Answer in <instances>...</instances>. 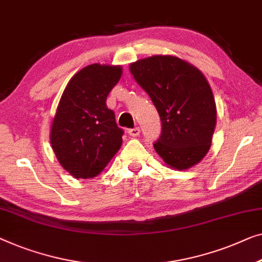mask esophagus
<instances>
[{
    "instance_id": "esophagus-1",
    "label": "esophagus",
    "mask_w": 262,
    "mask_h": 262,
    "mask_svg": "<svg viewBox=\"0 0 262 262\" xmlns=\"http://www.w3.org/2000/svg\"><path fill=\"white\" fill-rule=\"evenodd\" d=\"M127 134L131 136V137H137L140 134V128L139 127H135V128H130V130L127 131Z\"/></svg>"
}]
</instances>
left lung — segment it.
<instances>
[{
  "label": "left lung",
  "mask_w": 262,
  "mask_h": 262,
  "mask_svg": "<svg viewBox=\"0 0 262 262\" xmlns=\"http://www.w3.org/2000/svg\"><path fill=\"white\" fill-rule=\"evenodd\" d=\"M130 72L161 117L156 152L180 171L199 164L210 149L216 126L214 94L202 72L173 55L137 60Z\"/></svg>",
  "instance_id": "1"
}]
</instances>
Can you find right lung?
<instances>
[{
    "instance_id": "obj_1",
    "label": "right lung",
    "mask_w": 262,
    "mask_h": 262,
    "mask_svg": "<svg viewBox=\"0 0 262 262\" xmlns=\"http://www.w3.org/2000/svg\"><path fill=\"white\" fill-rule=\"evenodd\" d=\"M122 74V66L92 63L63 90L49 138L60 165L74 178L98 176L122 146L124 132L106 106Z\"/></svg>"
}]
</instances>
